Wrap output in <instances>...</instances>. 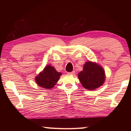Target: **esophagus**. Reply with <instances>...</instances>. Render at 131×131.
I'll list each match as a JSON object with an SVG mask.
<instances>
[{
	"instance_id": "34e87169",
	"label": "esophagus",
	"mask_w": 131,
	"mask_h": 131,
	"mask_svg": "<svg viewBox=\"0 0 131 131\" xmlns=\"http://www.w3.org/2000/svg\"><path fill=\"white\" fill-rule=\"evenodd\" d=\"M68 74H70V75H74L75 71H72V72H69Z\"/></svg>"
}]
</instances>
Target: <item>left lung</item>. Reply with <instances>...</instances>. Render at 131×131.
Instances as JSON below:
<instances>
[{
  "label": "left lung",
  "instance_id": "obj_1",
  "mask_svg": "<svg viewBox=\"0 0 131 131\" xmlns=\"http://www.w3.org/2000/svg\"><path fill=\"white\" fill-rule=\"evenodd\" d=\"M78 77L84 88L93 91L104 83L105 73L100 65L88 61L84 64L83 70L79 73Z\"/></svg>",
  "mask_w": 131,
  "mask_h": 131
}]
</instances>
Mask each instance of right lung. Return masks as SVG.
<instances>
[{"label": "right lung", "instance_id": "add662e5", "mask_svg": "<svg viewBox=\"0 0 131 131\" xmlns=\"http://www.w3.org/2000/svg\"><path fill=\"white\" fill-rule=\"evenodd\" d=\"M62 73L58 72L53 66H46L35 78L37 85L45 89H51L58 81Z\"/></svg>", "mask_w": 131, "mask_h": 131}]
</instances>
